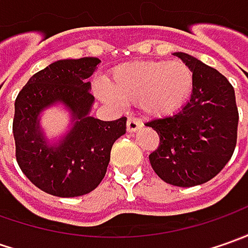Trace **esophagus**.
<instances>
[{
	"mask_svg": "<svg viewBox=\"0 0 248 248\" xmlns=\"http://www.w3.org/2000/svg\"><path fill=\"white\" fill-rule=\"evenodd\" d=\"M140 127H142V123L138 121V120L128 119V121H127V131H128L129 134H132V132L138 131Z\"/></svg>",
	"mask_w": 248,
	"mask_h": 248,
	"instance_id": "1",
	"label": "esophagus"
}]
</instances>
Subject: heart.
I'll list each match as a JSON object with an SVG mask.
<instances>
[{"mask_svg": "<svg viewBox=\"0 0 248 248\" xmlns=\"http://www.w3.org/2000/svg\"><path fill=\"white\" fill-rule=\"evenodd\" d=\"M193 72L182 62L145 61L117 67L110 76L108 88L96 93L108 103L138 102L149 117H166L184 108L193 92Z\"/></svg>", "mask_w": 248, "mask_h": 248, "instance_id": "1", "label": "heart"}]
</instances>
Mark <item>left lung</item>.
Segmentation results:
<instances>
[{
  "label": "left lung",
  "mask_w": 248,
  "mask_h": 248,
  "mask_svg": "<svg viewBox=\"0 0 248 248\" xmlns=\"http://www.w3.org/2000/svg\"><path fill=\"white\" fill-rule=\"evenodd\" d=\"M174 55L193 72V92L178 113L146 124L160 137L157 150L149 160L164 182L190 187L213 179L231 160L239 113L233 87L226 77L192 55Z\"/></svg>",
  "instance_id": "obj_1"
}]
</instances>
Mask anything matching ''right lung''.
I'll return each instance as SVG.
<instances>
[{"label":"right lung","instance_id":"obj_1","mask_svg":"<svg viewBox=\"0 0 248 248\" xmlns=\"http://www.w3.org/2000/svg\"><path fill=\"white\" fill-rule=\"evenodd\" d=\"M98 58L62 59L35 73L15 100L16 160L38 189L58 197L92 192L105 178L113 143L125 134L127 119L102 121L90 113L95 98L88 81ZM69 111L71 128L49 141L41 114L59 106Z\"/></svg>","mask_w":248,"mask_h":248}]
</instances>
